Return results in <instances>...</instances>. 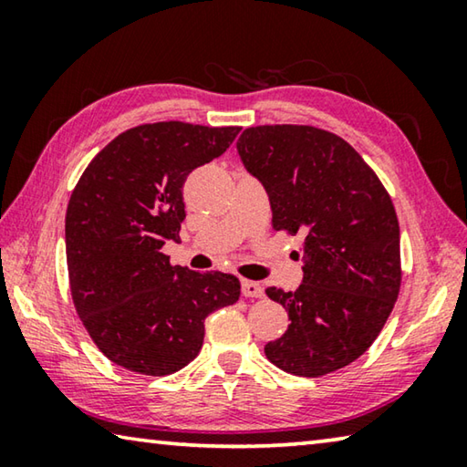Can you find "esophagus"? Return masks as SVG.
<instances>
[{"mask_svg":"<svg viewBox=\"0 0 467 467\" xmlns=\"http://www.w3.org/2000/svg\"><path fill=\"white\" fill-rule=\"evenodd\" d=\"M241 292H243V296H247V298H262L264 296V286L259 282L243 280Z\"/></svg>","mask_w":467,"mask_h":467,"instance_id":"esophagus-1","label":"esophagus"}]
</instances>
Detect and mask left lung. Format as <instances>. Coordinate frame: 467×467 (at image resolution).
<instances>
[{
	"label": "left lung",
	"instance_id": "1",
	"mask_svg": "<svg viewBox=\"0 0 467 467\" xmlns=\"http://www.w3.org/2000/svg\"><path fill=\"white\" fill-rule=\"evenodd\" d=\"M262 181L274 231L303 234V284L267 288L288 311L265 344L275 367L321 377L365 354L400 295V224L389 193L346 140L313 125H257L236 141Z\"/></svg>",
	"mask_w": 467,
	"mask_h": 467
}]
</instances>
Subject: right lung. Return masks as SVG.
<instances>
[{"label":"right lung","mask_w":467,"mask_h":467,"mask_svg":"<svg viewBox=\"0 0 467 467\" xmlns=\"http://www.w3.org/2000/svg\"><path fill=\"white\" fill-rule=\"evenodd\" d=\"M241 128L144 123L92 158L66 214L74 306L92 342L133 373L162 377L202 350L203 321L234 305L241 282L223 272L171 265L164 241H179L183 183L214 161Z\"/></svg>","instance_id":"add662e5"}]
</instances>
